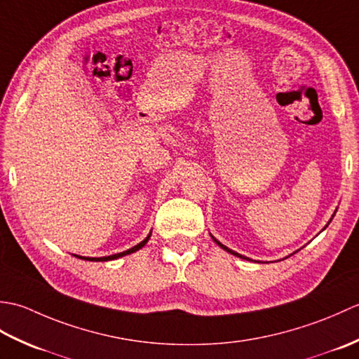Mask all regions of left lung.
Wrapping results in <instances>:
<instances>
[{"label": "left lung", "instance_id": "1", "mask_svg": "<svg viewBox=\"0 0 359 359\" xmlns=\"http://www.w3.org/2000/svg\"><path fill=\"white\" fill-rule=\"evenodd\" d=\"M212 239H215V238H212ZM216 241V239H215ZM216 243H217V245L220 247V248H224V250H226L228 251V253H231V255H234V256H239V257H242V259H247V257H243V256H241V255H238V253H234V251L233 250H230V248H226L225 245H222V243H220L219 241H216Z\"/></svg>", "mask_w": 359, "mask_h": 359}]
</instances>
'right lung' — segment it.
<instances>
[{"label":"right lung","mask_w":359,"mask_h":359,"mask_svg":"<svg viewBox=\"0 0 359 359\" xmlns=\"http://www.w3.org/2000/svg\"><path fill=\"white\" fill-rule=\"evenodd\" d=\"M149 238H151V234H148V238L144 239V241H142L139 245H135V247H133V248H129V250H126V251H123V253H117V255H112V256H104V257H80V259H88V261H95V262H104V261H112V259H117V257H121V256H126V255H129V253H134V251H137V250H140L142 247H144V243H147L148 241H149Z\"/></svg>","instance_id":"obj_1"}]
</instances>
